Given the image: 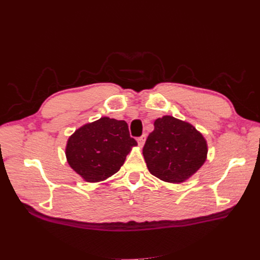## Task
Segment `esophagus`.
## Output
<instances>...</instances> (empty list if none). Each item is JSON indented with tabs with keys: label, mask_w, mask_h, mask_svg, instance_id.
Listing matches in <instances>:
<instances>
[{
	"label": "esophagus",
	"mask_w": 260,
	"mask_h": 260,
	"mask_svg": "<svg viewBox=\"0 0 260 260\" xmlns=\"http://www.w3.org/2000/svg\"><path fill=\"white\" fill-rule=\"evenodd\" d=\"M145 138H146V136H145V134H144V135L141 136V137H139V138L137 139L138 144H139L140 146H143V144H144V142H145Z\"/></svg>",
	"instance_id": "esophagus-1"
}]
</instances>
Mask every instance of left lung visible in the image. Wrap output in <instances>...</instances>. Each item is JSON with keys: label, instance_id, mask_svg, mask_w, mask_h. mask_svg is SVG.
I'll list each match as a JSON object with an SVG mask.
<instances>
[{"label": "left lung", "instance_id": "8db88e82", "mask_svg": "<svg viewBox=\"0 0 260 260\" xmlns=\"http://www.w3.org/2000/svg\"><path fill=\"white\" fill-rule=\"evenodd\" d=\"M154 126L143 146L148 171L163 181L183 182L206 161L207 141L193 125L172 116L158 118Z\"/></svg>", "mask_w": 260, "mask_h": 260}]
</instances>
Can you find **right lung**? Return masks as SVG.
<instances>
[{"mask_svg":"<svg viewBox=\"0 0 260 260\" xmlns=\"http://www.w3.org/2000/svg\"><path fill=\"white\" fill-rule=\"evenodd\" d=\"M137 141L125 121L103 117L77 129L67 141L71 168L88 182L104 180L117 173Z\"/></svg>","mask_w":260,"mask_h":260,"instance_id":"1","label":"right lung"}]
</instances>
